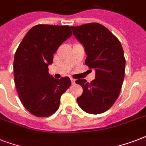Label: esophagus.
<instances>
[{
    "instance_id": "1",
    "label": "esophagus",
    "mask_w": 146,
    "mask_h": 146,
    "mask_svg": "<svg viewBox=\"0 0 146 146\" xmlns=\"http://www.w3.org/2000/svg\"><path fill=\"white\" fill-rule=\"evenodd\" d=\"M70 80H71V83L73 85H74L76 83V80L73 79V78H70Z\"/></svg>"
}]
</instances>
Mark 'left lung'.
<instances>
[{"label": "left lung", "mask_w": 146, "mask_h": 146, "mask_svg": "<svg viewBox=\"0 0 146 146\" xmlns=\"http://www.w3.org/2000/svg\"><path fill=\"white\" fill-rule=\"evenodd\" d=\"M70 28L84 46L85 64L96 70V79L91 82L84 79L76 81L83 89L76 99L78 104L86 113H104L117 99L124 79L126 60L122 45L106 27L97 23Z\"/></svg>", "instance_id": "8db88e82"}]
</instances>
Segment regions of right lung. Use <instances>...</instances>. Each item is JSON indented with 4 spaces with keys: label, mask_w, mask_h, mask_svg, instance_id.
I'll return each instance as SVG.
<instances>
[{
    "label": "right lung",
    "mask_w": 146,
    "mask_h": 146,
    "mask_svg": "<svg viewBox=\"0 0 146 146\" xmlns=\"http://www.w3.org/2000/svg\"><path fill=\"white\" fill-rule=\"evenodd\" d=\"M72 35L68 26L39 24L26 33L15 53L14 82L19 99L32 114L46 117L57 111L68 76L56 80L48 73L54 54Z\"/></svg>",
    "instance_id": "right-lung-1"
}]
</instances>
